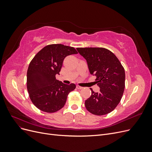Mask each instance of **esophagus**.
<instances>
[{
	"label": "esophagus",
	"instance_id": "34e87169",
	"mask_svg": "<svg viewBox=\"0 0 152 152\" xmlns=\"http://www.w3.org/2000/svg\"><path fill=\"white\" fill-rule=\"evenodd\" d=\"M76 87H77V88L78 89H83V87L80 86H78V85L76 86Z\"/></svg>",
	"mask_w": 152,
	"mask_h": 152
}]
</instances>
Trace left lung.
<instances>
[{
	"instance_id": "8db88e82",
	"label": "left lung",
	"mask_w": 152,
	"mask_h": 152,
	"mask_svg": "<svg viewBox=\"0 0 152 152\" xmlns=\"http://www.w3.org/2000/svg\"><path fill=\"white\" fill-rule=\"evenodd\" d=\"M87 61L89 72L96 77L99 93L92 89L91 96L86 100L88 111L96 115L109 113L120 103L125 88V70L112 52L103 48H77Z\"/></svg>"
}]
</instances>
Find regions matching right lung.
Masks as SVG:
<instances>
[{
    "label": "right lung",
    "mask_w": 152,
    "mask_h": 152,
    "mask_svg": "<svg viewBox=\"0 0 152 152\" xmlns=\"http://www.w3.org/2000/svg\"><path fill=\"white\" fill-rule=\"evenodd\" d=\"M77 54L72 47L63 44H50L37 54L27 70V90L35 107L47 113L56 112L66 102L68 94L74 90L75 84H63L56 79L63 60L67 56Z\"/></svg>",
    "instance_id": "right-lung-1"
}]
</instances>
